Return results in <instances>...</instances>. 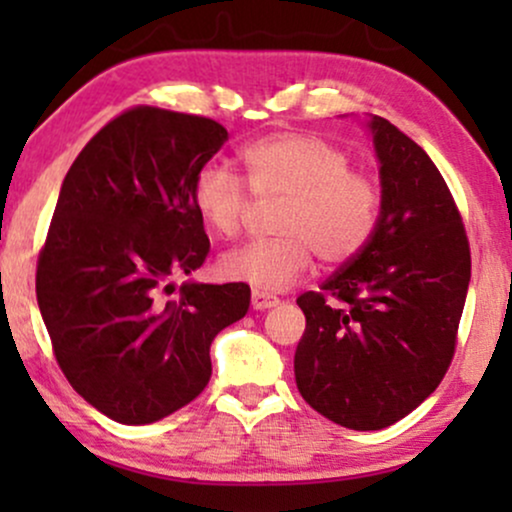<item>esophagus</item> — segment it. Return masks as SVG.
<instances>
[{
    "label": "esophagus",
    "instance_id": "34e87169",
    "mask_svg": "<svg viewBox=\"0 0 512 512\" xmlns=\"http://www.w3.org/2000/svg\"><path fill=\"white\" fill-rule=\"evenodd\" d=\"M274 305H279V298L276 296H269V293L257 289L252 291V310H269Z\"/></svg>",
    "mask_w": 512,
    "mask_h": 512
}]
</instances>
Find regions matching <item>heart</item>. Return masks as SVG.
Segmentation results:
<instances>
[{
  "label": "heart",
  "mask_w": 512,
  "mask_h": 512,
  "mask_svg": "<svg viewBox=\"0 0 512 512\" xmlns=\"http://www.w3.org/2000/svg\"><path fill=\"white\" fill-rule=\"evenodd\" d=\"M250 192L262 202L284 199L276 211L279 238L252 240L223 252L221 276L281 291L308 272L317 252L337 267L361 255L378 231L383 187L368 170L351 168L344 146L305 132H279L240 149ZM245 182L219 163L192 180V204L216 236L233 238L250 211Z\"/></svg>",
  "instance_id": "obj_1"
}]
</instances>
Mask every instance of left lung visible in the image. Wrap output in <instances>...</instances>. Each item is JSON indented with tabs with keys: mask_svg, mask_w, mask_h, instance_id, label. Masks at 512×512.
<instances>
[{
	"mask_svg": "<svg viewBox=\"0 0 512 512\" xmlns=\"http://www.w3.org/2000/svg\"><path fill=\"white\" fill-rule=\"evenodd\" d=\"M383 214L361 255L296 298L305 332L296 385L325 419L380 431L419 407L448 373L472 255L450 187L419 144L370 120Z\"/></svg>",
	"mask_w": 512,
	"mask_h": 512,
	"instance_id": "obj_1",
	"label": "left lung"
}]
</instances>
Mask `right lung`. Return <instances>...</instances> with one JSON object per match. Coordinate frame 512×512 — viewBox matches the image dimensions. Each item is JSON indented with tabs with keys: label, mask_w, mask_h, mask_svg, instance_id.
<instances>
[{
	"label": "right lung",
	"mask_w": 512,
	"mask_h": 512,
	"mask_svg": "<svg viewBox=\"0 0 512 512\" xmlns=\"http://www.w3.org/2000/svg\"><path fill=\"white\" fill-rule=\"evenodd\" d=\"M228 142L211 117L137 105L69 168L35 269L52 354L108 419L154 424L211 378V342L250 308V286L170 284L209 255L197 170Z\"/></svg>",
	"instance_id": "1"
}]
</instances>
